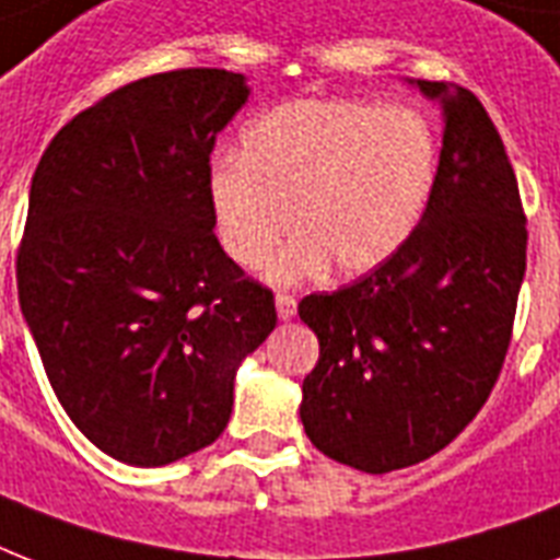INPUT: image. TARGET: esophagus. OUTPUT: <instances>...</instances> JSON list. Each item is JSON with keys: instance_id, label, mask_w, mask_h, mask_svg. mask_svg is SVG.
<instances>
[{"instance_id": "34e87169", "label": "esophagus", "mask_w": 560, "mask_h": 560, "mask_svg": "<svg viewBox=\"0 0 560 560\" xmlns=\"http://www.w3.org/2000/svg\"><path fill=\"white\" fill-rule=\"evenodd\" d=\"M276 314H279L281 323L293 319V316H296V299L290 296V293H279V296H276Z\"/></svg>"}]
</instances>
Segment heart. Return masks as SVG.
I'll return each instance as SVG.
<instances>
[{
    "mask_svg": "<svg viewBox=\"0 0 560 560\" xmlns=\"http://www.w3.org/2000/svg\"><path fill=\"white\" fill-rule=\"evenodd\" d=\"M439 183V144L412 109L372 101L296 98L241 130V156L209 171V206L226 253L267 261L290 220L299 235L267 276L296 284L334 264L346 279L381 270L424 223Z\"/></svg>",
    "mask_w": 560,
    "mask_h": 560,
    "instance_id": "1",
    "label": "heart"
}]
</instances>
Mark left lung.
Here are the masks:
<instances>
[{
	"label": "left lung",
	"mask_w": 560,
	"mask_h": 560,
	"mask_svg": "<svg viewBox=\"0 0 560 560\" xmlns=\"http://www.w3.org/2000/svg\"><path fill=\"white\" fill-rule=\"evenodd\" d=\"M442 107L424 223L381 270L299 302L319 340L302 383L316 451L366 474L430 459L474 421L512 340L526 218L494 121L456 83L409 81Z\"/></svg>",
	"instance_id": "left-lung-1"
}]
</instances>
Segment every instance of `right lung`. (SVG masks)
<instances>
[{"instance_id":"right-lung-1","label":"right lung","mask_w":560,"mask_h":560,"mask_svg":"<svg viewBox=\"0 0 560 560\" xmlns=\"http://www.w3.org/2000/svg\"><path fill=\"white\" fill-rule=\"evenodd\" d=\"M249 98L226 69L142 78L51 139L16 288L60 407L95 447L160 468L218 439L272 293L214 237L209 156Z\"/></svg>"}]
</instances>
